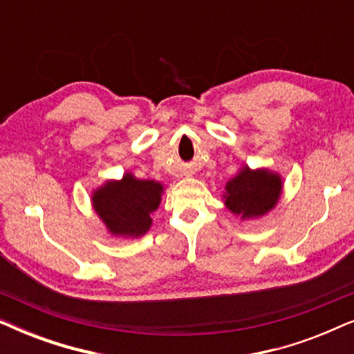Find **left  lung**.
<instances>
[{
    "instance_id": "obj_1",
    "label": "left lung",
    "mask_w": 354,
    "mask_h": 354,
    "mask_svg": "<svg viewBox=\"0 0 354 354\" xmlns=\"http://www.w3.org/2000/svg\"><path fill=\"white\" fill-rule=\"evenodd\" d=\"M282 192L283 180L279 172L268 167L251 169L245 164L227 180L222 201L241 221H254L268 216L277 206Z\"/></svg>"
}]
</instances>
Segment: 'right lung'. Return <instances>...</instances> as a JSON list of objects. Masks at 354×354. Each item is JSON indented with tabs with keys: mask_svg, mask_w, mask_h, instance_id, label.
I'll list each match as a JSON object with an SVG mask.
<instances>
[{
	"mask_svg": "<svg viewBox=\"0 0 354 354\" xmlns=\"http://www.w3.org/2000/svg\"><path fill=\"white\" fill-rule=\"evenodd\" d=\"M164 185L125 172L91 192V207L115 239H140L151 229V214L161 205Z\"/></svg>",
	"mask_w": 354,
	"mask_h": 354,
	"instance_id": "add662e5",
	"label": "right lung"
}]
</instances>
